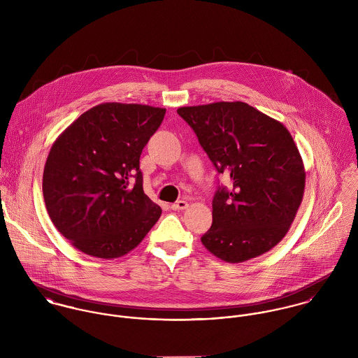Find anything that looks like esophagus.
<instances>
[{"mask_svg":"<svg viewBox=\"0 0 358 358\" xmlns=\"http://www.w3.org/2000/svg\"><path fill=\"white\" fill-rule=\"evenodd\" d=\"M187 206H189V204H187L186 201L180 200V201H176V203H173V204L171 205V209H173V210H179V209H186Z\"/></svg>","mask_w":358,"mask_h":358,"instance_id":"obj_1","label":"esophagus"}]
</instances>
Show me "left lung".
I'll use <instances>...</instances> for the list:
<instances>
[{
	"mask_svg": "<svg viewBox=\"0 0 358 358\" xmlns=\"http://www.w3.org/2000/svg\"><path fill=\"white\" fill-rule=\"evenodd\" d=\"M217 173L205 248L238 263L270 251L287 234L305 192V169L288 129L244 102L178 108Z\"/></svg>",
	"mask_w": 358,
	"mask_h": 358,
	"instance_id": "obj_1",
	"label": "left lung"
}]
</instances>
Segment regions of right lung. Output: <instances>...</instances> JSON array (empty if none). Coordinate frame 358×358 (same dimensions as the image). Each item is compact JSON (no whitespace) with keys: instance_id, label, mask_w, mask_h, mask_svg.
Returning a JSON list of instances; mask_svg holds the SVG:
<instances>
[{"instance_id":"right-lung-1","label":"right lung","mask_w":358,"mask_h":358,"mask_svg":"<svg viewBox=\"0 0 358 358\" xmlns=\"http://www.w3.org/2000/svg\"><path fill=\"white\" fill-rule=\"evenodd\" d=\"M165 108L103 103L81 114L53 143L43 194L55 227L84 254H128L161 216L145 194L139 158Z\"/></svg>"}]
</instances>
